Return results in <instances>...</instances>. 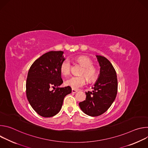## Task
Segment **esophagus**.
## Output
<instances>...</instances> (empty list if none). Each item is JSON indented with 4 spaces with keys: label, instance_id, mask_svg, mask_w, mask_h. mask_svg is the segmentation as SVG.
<instances>
[{
    "label": "esophagus",
    "instance_id": "esophagus-1",
    "mask_svg": "<svg viewBox=\"0 0 148 148\" xmlns=\"http://www.w3.org/2000/svg\"><path fill=\"white\" fill-rule=\"evenodd\" d=\"M78 91L77 90H74V89H72V93H76Z\"/></svg>",
    "mask_w": 148,
    "mask_h": 148
}]
</instances>
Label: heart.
Segmentation results:
<instances>
[{"label": "heart", "instance_id": "heart-1", "mask_svg": "<svg viewBox=\"0 0 148 148\" xmlns=\"http://www.w3.org/2000/svg\"><path fill=\"white\" fill-rule=\"evenodd\" d=\"M77 62L83 67L81 70V74H83L86 76L87 79L91 81L94 80L97 75V72L96 69L92 66V62L91 60L87 56H81L76 58ZM71 62L69 59L66 58L63 60L60 65V72L64 76H67L70 73L71 70ZM86 82V79L83 75L80 76H73L66 81L65 84L67 86L71 87L73 89H78L84 85Z\"/></svg>", "mask_w": 148, "mask_h": 148}]
</instances>
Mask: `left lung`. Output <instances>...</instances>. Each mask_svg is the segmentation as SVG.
Listing matches in <instances>:
<instances>
[{
	"mask_svg": "<svg viewBox=\"0 0 148 148\" xmlns=\"http://www.w3.org/2000/svg\"><path fill=\"white\" fill-rule=\"evenodd\" d=\"M100 66L99 75L92 92H86V99L79 103L81 110L91 116L106 112L114 101L118 91L116 71L111 62L103 56H96Z\"/></svg>",
	"mask_w": 148,
	"mask_h": 148,
	"instance_id": "obj_1",
	"label": "left lung"
}]
</instances>
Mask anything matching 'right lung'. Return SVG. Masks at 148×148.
<instances>
[{
  "mask_svg": "<svg viewBox=\"0 0 148 148\" xmlns=\"http://www.w3.org/2000/svg\"><path fill=\"white\" fill-rule=\"evenodd\" d=\"M62 51L44 54L33 63L28 72L27 98L33 110L43 117L58 114L64 97L71 92L69 86L59 87L63 82L60 69L61 63L65 60Z\"/></svg>",
  "mask_w": 148,
  "mask_h": 148,
  "instance_id": "add662e5",
  "label": "right lung"
}]
</instances>
